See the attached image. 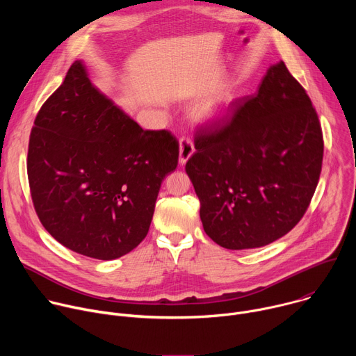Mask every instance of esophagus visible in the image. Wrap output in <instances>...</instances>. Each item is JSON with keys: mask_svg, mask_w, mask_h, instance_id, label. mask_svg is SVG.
<instances>
[{"mask_svg": "<svg viewBox=\"0 0 356 356\" xmlns=\"http://www.w3.org/2000/svg\"><path fill=\"white\" fill-rule=\"evenodd\" d=\"M195 152L193 142L188 138H181L180 139V146H179V163L186 165L187 161L193 156Z\"/></svg>", "mask_w": 356, "mask_h": 356, "instance_id": "34e87169", "label": "esophagus"}]
</instances>
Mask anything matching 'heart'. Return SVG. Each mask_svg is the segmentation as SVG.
Instances as JSON below:
<instances>
[{"instance_id": "1", "label": "heart", "mask_w": 356, "mask_h": 356, "mask_svg": "<svg viewBox=\"0 0 356 356\" xmlns=\"http://www.w3.org/2000/svg\"><path fill=\"white\" fill-rule=\"evenodd\" d=\"M238 99V86L232 81H225L198 97L191 106V114L198 122L217 124L231 114Z\"/></svg>"}]
</instances>
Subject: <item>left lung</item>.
Listing matches in <instances>:
<instances>
[{
  "mask_svg": "<svg viewBox=\"0 0 356 356\" xmlns=\"http://www.w3.org/2000/svg\"><path fill=\"white\" fill-rule=\"evenodd\" d=\"M186 165L206 234L241 250L286 235L306 213L324 154L312 99L280 60L232 121L200 129Z\"/></svg>",
  "mask_w": 356,
  "mask_h": 356,
  "instance_id": "1",
  "label": "left lung"
}]
</instances>
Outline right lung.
<instances>
[{"instance_id":"obj_1","label":"right lung","mask_w":356,"mask_h":356,"mask_svg":"<svg viewBox=\"0 0 356 356\" xmlns=\"http://www.w3.org/2000/svg\"><path fill=\"white\" fill-rule=\"evenodd\" d=\"M168 131H143L76 60L36 115L28 179L36 214L58 242L113 261L146 236L163 179L177 166Z\"/></svg>"}]
</instances>
